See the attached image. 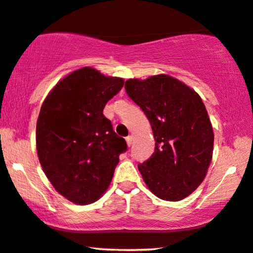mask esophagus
<instances>
[{
	"instance_id": "esophagus-1",
	"label": "esophagus",
	"mask_w": 253,
	"mask_h": 253,
	"mask_svg": "<svg viewBox=\"0 0 253 253\" xmlns=\"http://www.w3.org/2000/svg\"><path fill=\"white\" fill-rule=\"evenodd\" d=\"M131 140H133V137H131V136H127V137H126V142H127V145H128V147H130V144H131Z\"/></svg>"
}]
</instances>
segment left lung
<instances>
[{
    "instance_id": "obj_1",
    "label": "left lung",
    "mask_w": 253,
    "mask_h": 253,
    "mask_svg": "<svg viewBox=\"0 0 253 253\" xmlns=\"http://www.w3.org/2000/svg\"><path fill=\"white\" fill-rule=\"evenodd\" d=\"M125 89L147 116L156 141L151 157L137 166L145 184L164 201L189 196L212 161L214 134L202 98L167 74L129 79Z\"/></svg>"
}]
</instances>
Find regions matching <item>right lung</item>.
<instances>
[{
    "mask_svg": "<svg viewBox=\"0 0 253 253\" xmlns=\"http://www.w3.org/2000/svg\"><path fill=\"white\" fill-rule=\"evenodd\" d=\"M92 67L70 73L52 88L37 123L42 169L58 193L80 205L94 203L111 182L119 155L127 150L103 115L124 86Z\"/></svg>",
    "mask_w": 253,
    "mask_h": 253,
    "instance_id": "right-lung-1",
    "label": "right lung"
}]
</instances>
